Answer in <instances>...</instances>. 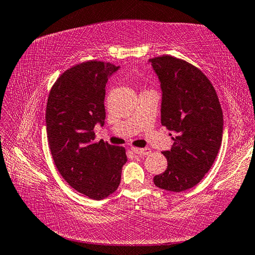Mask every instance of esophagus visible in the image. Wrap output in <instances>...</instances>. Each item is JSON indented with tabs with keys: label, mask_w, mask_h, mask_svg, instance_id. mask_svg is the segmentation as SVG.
Masks as SVG:
<instances>
[{
	"label": "esophagus",
	"mask_w": 255,
	"mask_h": 255,
	"mask_svg": "<svg viewBox=\"0 0 255 255\" xmlns=\"http://www.w3.org/2000/svg\"><path fill=\"white\" fill-rule=\"evenodd\" d=\"M131 151L135 152L136 155H140V156H147L148 154H150V149L149 148H137V147H132Z\"/></svg>",
	"instance_id": "34e87169"
}]
</instances>
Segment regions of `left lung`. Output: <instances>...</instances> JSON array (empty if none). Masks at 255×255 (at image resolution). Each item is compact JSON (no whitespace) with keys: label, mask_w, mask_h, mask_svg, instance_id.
<instances>
[{"label":"left lung","mask_w":255,"mask_h":255,"mask_svg":"<svg viewBox=\"0 0 255 255\" xmlns=\"http://www.w3.org/2000/svg\"><path fill=\"white\" fill-rule=\"evenodd\" d=\"M149 62L163 91L161 125L174 135L173 147L163 151L167 168L155 176L154 184L179 193L200 183L214 163L223 136V113L214 87L200 69L172 55Z\"/></svg>","instance_id":"left-lung-1"}]
</instances>
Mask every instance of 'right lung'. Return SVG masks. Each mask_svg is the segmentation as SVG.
<instances>
[{
    "label": "right lung",
    "instance_id": "1",
    "mask_svg": "<svg viewBox=\"0 0 255 255\" xmlns=\"http://www.w3.org/2000/svg\"><path fill=\"white\" fill-rule=\"evenodd\" d=\"M119 67L90 60L64 71L50 90L45 112L51 155L64 180L92 200L118 188L127 156L124 147L95 141L105 124L106 83Z\"/></svg>",
    "mask_w": 255,
    "mask_h": 255
}]
</instances>
